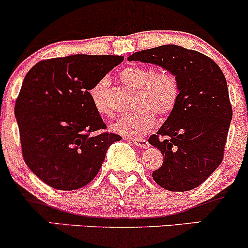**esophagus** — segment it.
Wrapping results in <instances>:
<instances>
[{
  "label": "esophagus",
  "mask_w": 248,
  "mask_h": 248,
  "mask_svg": "<svg viewBox=\"0 0 248 248\" xmlns=\"http://www.w3.org/2000/svg\"><path fill=\"white\" fill-rule=\"evenodd\" d=\"M132 142H134L135 145H137L139 148H148V145H149V143H148V141L145 139H132Z\"/></svg>",
  "instance_id": "obj_1"
}]
</instances>
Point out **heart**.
<instances>
[{
    "instance_id": "1",
    "label": "heart",
    "mask_w": 248,
    "mask_h": 248,
    "mask_svg": "<svg viewBox=\"0 0 248 248\" xmlns=\"http://www.w3.org/2000/svg\"><path fill=\"white\" fill-rule=\"evenodd\" d=\"M122 81L137 89L136 105L139 108L119 117L112 129L119 134L136 137L148 131L155 123L156 114L166 117L173 112L179 100V83L168 70L154 71L143 65H127L119 73ZM108 87L107 78H101L89 88L92 105L100 114H108L106 101Z\"/></svg>"
}]
</instances>
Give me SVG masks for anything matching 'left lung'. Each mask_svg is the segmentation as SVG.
<instances>
[{
  "label": "left lung",
  "instance_id": "obj_1",
  "mask_svg": "<svg viewBox=\"0 0 248 248\" xmlns=\"http://www.w3.org/2000/svg\"><path fill=\"white\" fill-rule=\"evenodd\" d=\"M127 60L160 65L179 83L177 106L149 137L165 156L153 179L174 192L197 187L223 160L233 116L223 73L208 56L178 45L139 51Z\"/></svg>",
  "mask_w": 248,
  "mask_h": 248
}]
</instances>
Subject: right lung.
Masks as SVG:
<instances>
[{"label": "right lung", "instance_id": "right-lung-1", "mask_svg": "<svg viewBox=\"0 0 248 248\" xmlns=\"http://www.w3.org/2000/svg\"><path fill=\"white\" fill-rule=\"evenodd\" d=\"M122 56L73 55L38 62L26 74L15 103L22 157L48 186L73 191L98 174L109 145L121 141L106 129L88 91L123 62Z\"/></svg>", "mask_w": 248, "mask_h": 248}]
</instances>
